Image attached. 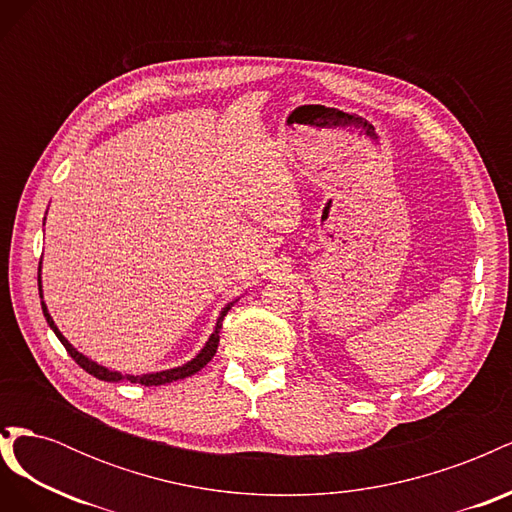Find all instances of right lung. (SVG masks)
<instances>
[{"instance_id":"right-lung-1","label":"right lung","mask_w":512,"mask_h":512,"mask_svg":"<svg viewBox=\"0 0 512 512\" xmlns=\"http://www.w3.org/2000/svg\"><path fill=\"white\" fill-rule=\"evenodd\" d=\"M46 220V218H44ZM38 290H40V299H42V314L46 318V322H49V327L53 329V333L57 335V339L61 344H64V348L68 350V354L72 356V359L79 363L87 374H91L98 380H104V382H121V380H130V382H138L143 386H160V384H168V382H175V380H183V378H190L194 376L196 371L203 369L213 356H215V350H218V344H220V329H222V320L224 316L228 314V309L237 303V299H232L230 303H226L222 307V312L218 316V320H215V327H213V333L209 335V339L205 342V346L200 348V352L194 356V359H190L188 363L183 365H177L173 369H162V371H149V374H141V376H132V374H121V371H115V369H108L96 361H91L89 356H85L83 352L76 350L68 339L64 337V333H61L57 329V324L53 320V316L49 314V307H46L44 303V297H42V260H40V267H38Z\"/></svg>"}]
</instances>
